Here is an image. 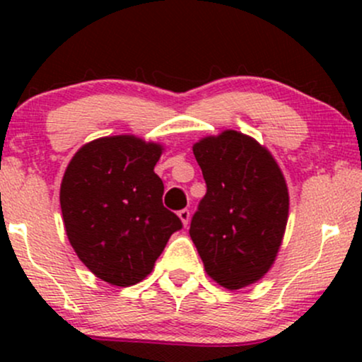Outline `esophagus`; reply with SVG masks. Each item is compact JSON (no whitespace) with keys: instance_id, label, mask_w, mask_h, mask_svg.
<instances>
[{"instance_id":"esophagus-1","label":"esophagus","mask_w":362,"mask_h":362,"mask_svg":"<svg viewBox=\"0 0 362 362\" xmlns=\"http://www.w3.org/2000/svg\"><path fill=\"white\" fill-rule=\"evenodd\" d=\"M178 218L182 219V223H184V226H187L190 221V211L189 209H180L178 211Z\"/></svg>"}]
</instances>
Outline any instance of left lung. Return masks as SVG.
<instances>
[{"label":"left lung","instance_id":"obj_1","mask_svg":"<svg viewBox=\"0 0 362 362\" xmlns=\"http://www.w3.org/2000/svg\"><path fill=\"white\" fill-rule=\"evenodd\" d=\"M194 155L207 190L190 238L216 282L245 288L271 269L281 247L289 211L284 177L267 149L236 131L199 141Z\"/></svg>","mask_w":362,"mask_h":362}]
</instances>
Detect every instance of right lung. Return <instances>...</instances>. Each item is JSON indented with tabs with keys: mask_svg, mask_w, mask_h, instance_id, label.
I'll use <instances>...</instances> for the list:
<instances>
[{
	"mask_svg": "<svg viewBox=\"0 0 362 362\" xmlns=\"http://www.w3.org/2000/svg\"><path fill=\"white\" fill-rule=\"evenodd\" d=\"M161 146L134 136L85 144L66 168L61 211L80 260L114 286H132L151 272L180 218L161 202L156 175Z\"/></svg>",
	"mask_w": 362,
	"mask_h": 362,
	"instance_id": "add662e5",
	"label": "right lung"
}]
</instances>
